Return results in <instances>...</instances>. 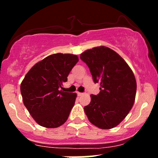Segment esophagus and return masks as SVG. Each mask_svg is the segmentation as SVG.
Returning <instances> with one entry per match:
<instances>
[{"label": "esophagus", "mask_w": 158, "mask_h": 158, "mask_svg": "<svg viewBox=\"0 0 158 158\" xmlns=\"http://www.w3.org/2000/svg\"><path fill=\"white\" fill-rule=\"evenodd\" d=\"M77 95L79 96V97H81V96L83 95L82 93H80V92H77Z\"/></svg>", "instance_id": "1"}]
</instances>
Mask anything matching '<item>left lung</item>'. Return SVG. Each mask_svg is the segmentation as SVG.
I'll list each match as a JSON object with an SVG mask.
<instances>
[{
	"instance_id": "1",
	"label": "left lung",
	"mask_w": 158,
	"mask_h": 158,
	"mask_svg": "<svg viewBox=\"0 0 158 158\" xmlns=\"http://www.w3.org/2000/svg\"><path fill=\"white\" fill-rule=\"evenodd\" d=\"M100 92L90 95L84 109L92 124L102 129L114 128L126 118L135 100V77L126 61L111 49L100 46L80 55Z\"/></svg>"
}]
</instances>
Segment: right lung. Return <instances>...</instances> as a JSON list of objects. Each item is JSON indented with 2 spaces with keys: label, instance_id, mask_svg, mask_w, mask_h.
Returning <instances> with one entry per match:
<instances>
[{
  "label": "right lung",
  "instance_id": "obj_1",
  "mask_svg": "<svg viewBox=\"0 0 158 158\" xmlns=\"http://www.w3.org/2000/svg\"><path fill=\"white\" fill-rule=\"evenodd\" d=\"M78 61V56L73 54H52L36 63L23 79V104L41 126L57 128L68 119L77 94L61 88Z\"/></svg>",
  "mask_w": 158,
  "mask_h": 158
}]
</instances>
